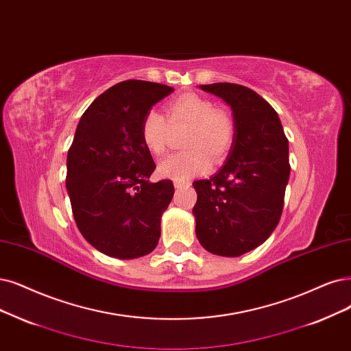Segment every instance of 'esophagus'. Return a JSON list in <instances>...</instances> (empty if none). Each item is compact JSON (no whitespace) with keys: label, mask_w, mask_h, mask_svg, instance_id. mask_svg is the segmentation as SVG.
I'll return each instance as SVG.
<instances>
[{"label":"esophagus","mask_w":351,"mask_h":351,"mask_svg":"<svg viewBox=\"0 0 351 351\" xmlns=\"http://www.w3.org/2000/svg\"><path fill=\"white\" fill-rule=\"evenodd\" d=\"M175 188L176 189H180V188H185V186H189L191 184L189 182H186V180H175Z\"/></svg>","instance_id":"esophagus-1"}]
</instances>
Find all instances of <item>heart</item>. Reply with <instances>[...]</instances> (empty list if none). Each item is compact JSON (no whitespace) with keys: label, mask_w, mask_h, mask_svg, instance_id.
<instances>
[{"label":"heart","mask_w":351,"mask_h":351,"mask_svg":"<svg viewBox=\"0 0 351 351\" xmlns=\"http://www.w3.org/2000/svg\"><path fill=\"white\" fill-rule=\"evenodd\" d=\"M167 121L163 115L149 111L141 120L140 136L143 145L154 154L165 153L169 140V125L188 127L182 153L169 156L159 165V173L173 180H186L205 173L211 162H221L230 152L236 136L232 117L217 108L215 102L202 95L188 93L180 95L166 107Z\"/></svg>","instance_id":"b5f03b06"}]
</instances>
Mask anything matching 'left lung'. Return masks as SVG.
Here are the masks:
<instances>
[{
    "mask_svg": "<svg viewBox=\"0 0 351 351\" xmlns=\"http://www.w3.org/2000/svg\"><path fill=\"white\" fill-rule=\"evenodd\" d=\"M224 99L236 124L223 167L195 180V232L205 250L237 257L263 244L276 228L291 166L288 138L278 112L253 89L218 82L199 85Z\"/></svg>",
    "mask_w": 351,
    "mask_h": 351,
    "instance_id": "1",
    "label": "left lung"
}]
</instances>
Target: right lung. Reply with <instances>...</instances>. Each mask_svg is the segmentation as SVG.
Segmentation results:
<instances>
[{"label":"right lung","instance_id":"right-lung-1","mask_svg":"<svg viewBox=\"0 0 351 351\" xmlns=\"http://www.w3.org/2000/svg\"><path fill=\"white\" fill-rule=\"evenodd\" d=\"M172 86L124 81L101 94L77 123L66 159V189L75 223L101 253L137 258L160 239L172 180L152 184L156 165L140 136L141 120Z\"/></svg>","mask_w":351,"mask_h":351}]
</instances>
